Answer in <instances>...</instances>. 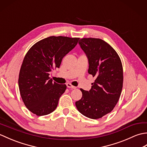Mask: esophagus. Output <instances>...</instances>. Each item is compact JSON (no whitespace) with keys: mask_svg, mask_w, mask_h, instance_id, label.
<instances>
[{"mask_svg":"<svg viewBox=\"0 0 147 147\" xmlns=\"http://www.w3.org/2000/svg\"><path fill=\"white\" fill-rule=\"evenodd\" d=\"M66 85H67V88H72V89H75L76 88V87L74 86H73V85H72L71 83H67L66 84Z\"/></svg>","mask_w":147,"mask_h":147,"instance_id":"1","label":"esophagus"}]
</instances>
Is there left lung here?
I'll return each mask as SVG.
<instances>
[{"instance_id": "1", "label": "left lung", "mask_w": 147, "mask_h": 147, "mask_svg": "<svg viewBox=\"0 0 147 147\" xmlns=\"http://www.w3.org/2000/svg\"><path fill=\"white\" fill-rule=\"evenodd\" d=\"M79 44L88 59V73L96 79L90 91L81 88L82 97L76 107L85 116L96 119L113 110L123 85V69L119 56L100 38H83Z\"/></svg>"}]
</instances>
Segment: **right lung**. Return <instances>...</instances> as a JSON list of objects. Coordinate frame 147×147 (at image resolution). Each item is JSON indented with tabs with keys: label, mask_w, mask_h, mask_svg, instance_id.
<instances>
[{
	"label": "right lung",
	"mask_w": 147,
	"mask_h": 147,
	"mask_svg": "<svg viewBox=\"0 0 147 147\" xmlns=\"http://www.w3.org/2000/svg\"><path fill=\"white\" fill-rule=\"evenodd\" d=\"M79 39L49 36L35 43L24 56L19 74V88L24 105L34 114L47 115L57 107L66 85L53 82L49 73L60 67L62 58Z\"/></svg>",
	"instance_id": "right-lung-1"
}]
</instances>
